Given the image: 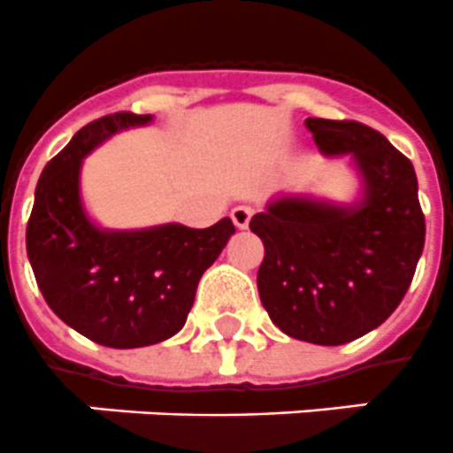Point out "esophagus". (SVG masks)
<instances>
[{"label": "esophagus", "instance_id": "1", "mask_svg": "<svg viewBox=\"0 0 453 453\" xmlns=\"http://www.w3.org/2000/svg\"><path fill=\"white\" fill-rule=\"evenodd\" d=\"M250 217H252V208L250 205H236V208L231 210V219H234L238 229H248Z\"/></svg>", "mask_w": 453, "mask_h": 453}]
</instances>
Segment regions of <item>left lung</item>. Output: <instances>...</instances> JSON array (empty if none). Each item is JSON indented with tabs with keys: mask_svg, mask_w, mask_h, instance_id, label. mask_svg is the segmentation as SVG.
<instances>
[{
	"mask_svg": "<svg viewBox=\"0 0 453 453\" xmlns=\"http://www.w3.org/2000/svg\"><path fill=\"white\" fill-rule=\"evenodd\" d=\"M325 157H350L360 198H273L250 219L262 238L257 288L292 339L342 346L376 329L403 302L426 241L411 161L357 121L306 119Z\"/></svg>",
	"mask_w": 453,
	"mask_h": 453,
	"instance_id": "1",
	"label": "left lung"
}]
</instances>
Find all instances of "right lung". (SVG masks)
Masks as SVG:
<instances>
[{
  "label": "right lung",
  "instance_id": "obj_1",
  "mask_svg": "<svg viewBox=\"0 0 453 453\" xmlns=\"http://www.w3.org/2000/svg\"><path fill=\"white\" fill-rule=\"evenodd\" d=\"M151 114L119 111L83 126L43 168L27 222V257L43 299L63 323L110 349L165 342L187 323L201 276L236 226L158 224L100 229L81 201L83 158L114 133L151 124Z\"/></svg>",
  "mask_w": 453,
  "mask_h": 453
}]
</instances>
